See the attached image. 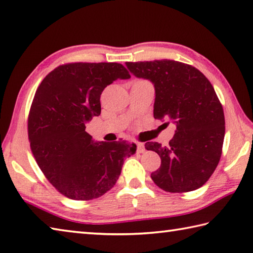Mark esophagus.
Returning <instances> with one entry per match:
<instances>
[{"instance_id":"1","label":"esophagus","mask_w":253,"mask_h":253,"mask_svg":"<svg viewBox=\"0 0 253 253\" xmlns=\"http://www.w3.org/2000/svg\"><path fill=\"white\" fill-rule=\"evenodd\" d=\"M137 151H138V153H144V151H145L144 144H140V142L137 144Z\"/></svg>"}]
</instances>
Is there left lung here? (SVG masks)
<instances>
[{
  "label": "left lung",
  "instance_id": "obj_1",
  "mask_svg": "<svg viewBox=\"0 0 253 253\" xmlns=\"http://www.w3.org/2000/svg\"><path fill=\"white\" fill-rule=\"evenodd\" d=\"M126 66L154 84V117L176 126L167 146L145 144L162 159L151 179L168 192L198 189L217 168L224 138L223 109L212 85L196 67L170 59L127 62Z\"/></svg>",
  "mask_w": 253,
  "mask_h": 253
}]
</instances>
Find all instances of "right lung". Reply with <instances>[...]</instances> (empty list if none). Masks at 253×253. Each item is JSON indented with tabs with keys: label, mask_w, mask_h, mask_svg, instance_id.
Instances as JSON below:
<instances>
[{
	"label": "right lung",
	"mask_w": 253,
	"mask_h": 253,
	"mask_svg": "<svg viewBox=\"0 0 253 253\" xmlns=\"http://www.w3.org/2000/svg\"><path fill=\"white\" fill-rule=\"evenodd\" d=\"M130 79L118 63H73L41 83L29 115L31 149L48 181L65 197L90 200L112 189L124 159L137 146L95 141L86 124L100 115V95L116 80Z\"/></svg>",
	"instance_id": "1"
}]
</instances>
